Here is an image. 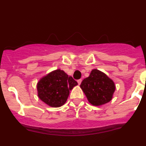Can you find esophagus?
Wrapping results in <instances>:
<instances>
[{"label":"esophagus","instance_id":"obj_1","mask_svg":"<svg viewBox=\"0 0 146 146\" xmlns=\"http://www.w3.org/2000/svg\"><path fill=\"white\" fill-rule=\"evenodd\" d=\"M77 82H78V84H81V82H82V79H78V80H77Z\"/></svg>","mask_w":146,"mask_h":146}]
</instances>
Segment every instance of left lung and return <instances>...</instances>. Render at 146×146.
<instances>
[{"mask_svg": "<svg viewBox=\"0 0 146 146\" xmlns=\"http://www.w3.org/2000/svg\"><path fill=\"white\" fill-rule=\"evenodd\" d=\"M80 87L94 106H100L110 102L115 91L113 81L98 70H92L89 76L82 81Z\"/></svg>", "mask_w": 146, "mask_h": 146, "instance_id": "8db88e82", "label": "left lung"}]
</instances>
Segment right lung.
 <instances>
[{"instance_id": "1", "label": "right lung", "mask_w": 146, "mask_h": 146, "mask_svg": "<svg viewBox=\"0 0 146 146\" xmlns=\"http://www.w3.org/2000/svg\"><path fill=\"white\" fill-rule=\"evenodd\" d=\"M78 84L64 71L57 70L48 74L37 84L38 96L42 102L52 107L64 104L70 94V91Z\"/></svg>"}]
</instances>
